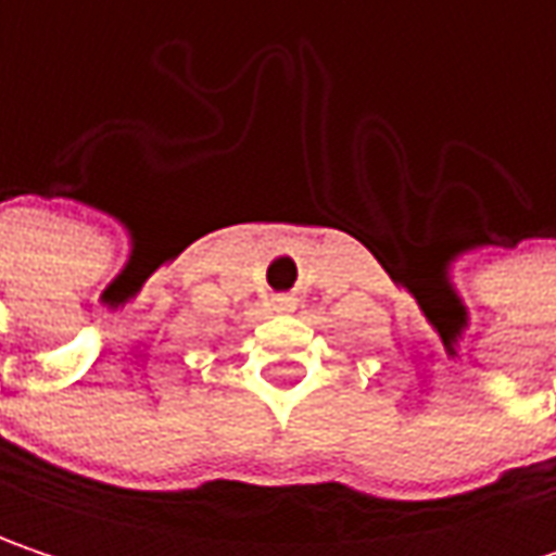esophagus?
I'll return each instance as SVG.
<instances>
[{"label": "esophagus", "mask_w": 556, "mask_h": 556, "mask_svg": "<svg viewBox=\"0 0 556 556\" xmlns=\"http://www.w3.org/2000/svg\"><path fill=\"white\" fill-rule=\"evenodd\" d=\"M274 305H277V308H292V305H295V299H292V295H277V299H274Z\"/></svg>", "instance_id": "esophagus-1"}]
</instances>
